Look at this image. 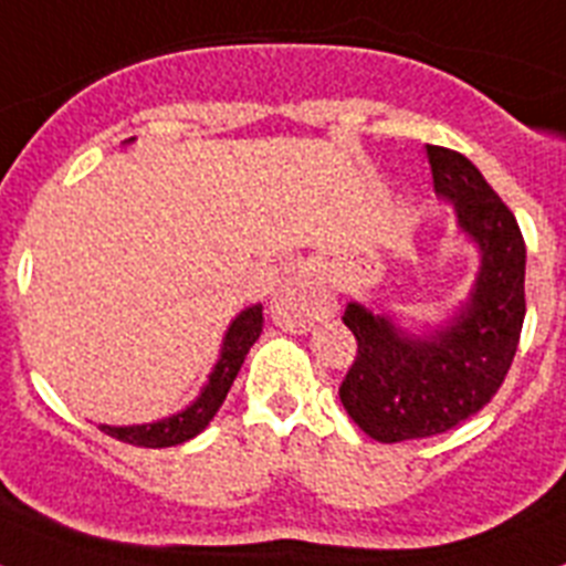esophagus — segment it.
Masks as SVG:
<instances>
[{"label": "esophagus", "mask_w": 566, "mask_h": 566, "mask_svg": "<svg viewBox=\"0 0 566 566\" xmlns=\"http://www.w3.org/2000/svg\"><path fill=\"white\" fill-rule=\"evenodd\" d=\"M272 319L286 332H308L317 319L334 312L332 297L308 269H294L272 294Z\"/></svg>", "instance_id": "34e87169"}]
</instances>
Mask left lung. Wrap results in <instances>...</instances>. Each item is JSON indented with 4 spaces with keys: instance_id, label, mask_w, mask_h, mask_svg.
I'll use <instances>...</instances> for the list:
<instances>
[{
    "instance_id": "1",
    "label": "left lung",
    "mask_w": 566,
    "mask_h": 566,
    "mask_svg": "<svg viewBox=\"0 0 566 566\" xmlns=\"http://www.w3.org/2000/svg\"><path fill=\"white\" fill-rule=\"evenodd\" d=\"M433 189L453 203L457 227L479 249L468 300L428 334L352 300L343 323L357 357L339 385L348 417L377 442L451 431L502 388L524 323V249L516 218L462 153L428 144Z\"/></svg>"
}]
</instances>
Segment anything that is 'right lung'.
I'll use <instances>...</instances> for the list:
<instances>
[{
	"instance_id": "obj_1",
	"label": "right lung",
	"mask_w": 566,
	"mask_h": 566,
	"mask_svg": "<svg viewBox=\"0 0 566 566\" xmlns=\"http://www.w3.org/2000/svg\"><path fill=\"white\" fill-rule=\"evenodd\" d=\"M260 332H263V306L254 303V306L243 308L229 323L227 334H223L221 354H218V363L209 371L207 385H203L201 394L184 411L147 424H98V428L104 433H109L113 439L138 444V448H172V444H181L187 439L198 437L212 422V417L218 413L223 399H227L229 388H232L234 377L240 371V365H243V359H247L249 348L260 337Z\"/></svg>"
}]
</instances>
